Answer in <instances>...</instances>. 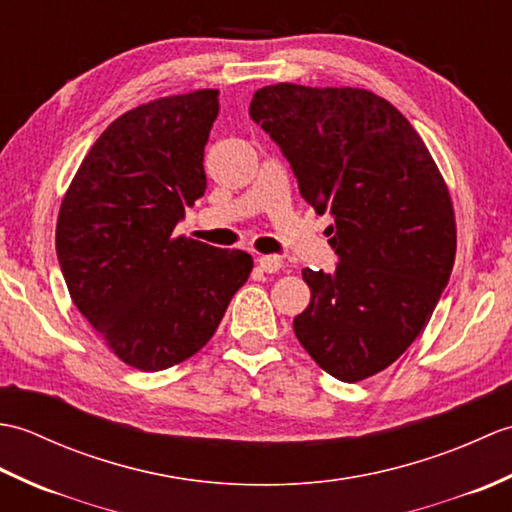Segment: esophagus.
<instances>
[{
	"instance_id": "1",
	"label": "esophagus",
	"mask_w": 512,
	"mask_h": 512,
	"mask_svg": "<svg viewBox=\"0 0 512 512\" xmlns=\"http://www.w3.org/2000/svg\"><path fill=\"white\" fill-rule=\"evenodd\" d=\"M257 264L264 270V273H279V270L284 268V259L277 255H259Z\"/></svg>"
}]
</instances>
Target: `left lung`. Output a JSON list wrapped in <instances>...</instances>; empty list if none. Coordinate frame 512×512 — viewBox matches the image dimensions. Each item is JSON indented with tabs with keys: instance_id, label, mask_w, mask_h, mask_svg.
I'll list each match as a JSON object with an SVG mask.
<instances>
[{
	"instance_id": "obj_1",
	"label": "left lung",
	"mask_w": 512,
	"mask_h": 512,
	"mask_svg": "<svg viewBox=\"0 0 512 512\" xmlns=\"http://www.w3.org/2000/svg\"><path fill=\"white\" fill-rule=\"evenodd\" d=\"M250 118L284 151L301 198L334 215L325 233L341 262L330 275L303 268L299 343L343 383L383 372L427 328L453 270L458 231L436 160L394 105L361 88L266 85Z\"/></svg>"
}]
</instances>
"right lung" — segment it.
I'll list each match as a JSON object with an SVG mask.
<instances>
[{
  "mask_svg": "<svg viewBox=\"0 0 512 512\" xmlns=\"http://www.w3.org/2000/svg\"><path fill=\"white\" fill-rule=\"evenodd\" d=\"M217 90L134 107L96 138L57 217L59 266L74 306L116 358L140 372L209 343L253 257L173 235L206 191L204 145Z\"/></svg>",
  "mask_w": 512,
  "mask_h": 512,
  "instance_id": "right-lung-1",
  "label": "right lung"
}]
</instances>
